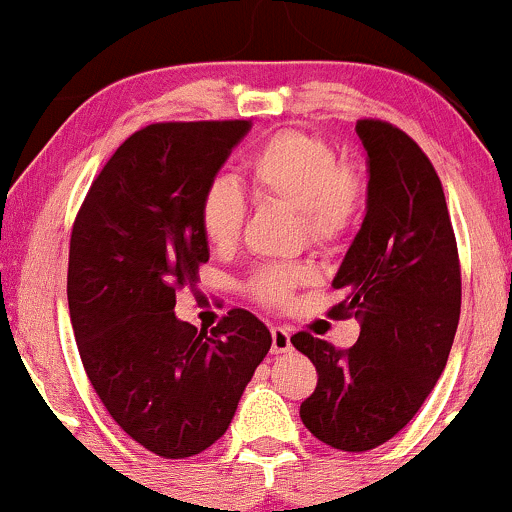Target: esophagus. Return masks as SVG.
Instances as JSON below:
<instances>
[{
  "label": "esophagus",
  "mask_w": 512,
  "mask_h": 512,
  "mask_svg": "<svg viewBox=\"0 0 512 512\" xmlns=\"http://www.w3.org/2000/svg\"><path fill=\"white\" fill-rule=\"evenodd\" d=\"M271 349L273 354H285V351L293 349L288 327H271Z\"/></svg>",
  "instance_id": "obj_1"
}]
</instances>
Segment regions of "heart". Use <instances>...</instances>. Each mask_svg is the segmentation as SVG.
Instances as JSON below:
<instances>
[{
	"instance_id": "1",
	"label": "heart",
	"mask_w": 512,
	"mask_h": 512,
	"mask_svg": "<svg viewBox=\"0 0 512 512\" xmlns=\"http://www.w3.org/2000/svg\"><path fill=\"white\" fill-rule=\"evenodd\" d=\"M246 188L261 202L298 210L300 232L320 249H332L356 229L366 210L368 183L359 163L339 161L322 136L283 129L263 141L241 170ZM244 197L227 180H214L202 192L200 229L214 249L236 244L244 224ZM312 271L298 263L258 268L249 278L251 298L266 307H285Z\"/></svg>"
}]
</instances>
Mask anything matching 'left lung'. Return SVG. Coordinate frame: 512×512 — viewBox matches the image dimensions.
<instances>
[{"mask_svg":"<svg viewBox=\"0 0 512 512\" xmlns=\"http://www.w3.org/2000/svg\"><path fill=\"white\" fill-rule=\"evenodd\" d=\"M368 153V210L346 251L334 317L354 315L349 349L298 332L290 342L317 368L300 420L342 452L395 437L442 376L461 312V268L442 180L427 153L383 119H359Z\"/></svg>","mask_w":512,"mask_h":512,"instance_id":"8db88e82","label":"left lung"}]
</instances>
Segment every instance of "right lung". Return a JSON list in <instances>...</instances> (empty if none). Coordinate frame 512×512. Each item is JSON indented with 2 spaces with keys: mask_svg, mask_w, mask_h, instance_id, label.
Here are the masks:
<instances>
[{
  "mask_svg": "<svg viewBox=\"0 0 512 512\" xmlns=\"http://www.w3.org/2000/svg\"><path fill=\"white\" fill-rule=\"evenodd\" d=\"M249 119L158 122L131 134L87 190L68 258L82 366L112 420L163 459L212 447L232 422L271 332L234 307L207 332L175 317L210 246L200 200Z\"/></svg>",
  "mask_w": 512,
  "mask_h": 512,
  "instance_id": "obj_1",
  "label": "right lung"
}]
</instances>
